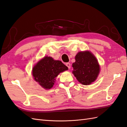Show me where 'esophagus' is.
Returning a JSON list of instances; mask_svg holds the SVG:
<instances>
[{
	"label": "esophagus",
	"mask_w": 127,
	"mask_h": 127,
	"mask_svg": "<svg viewBox=\"0 0 127 127\" xmlns=\"http://www.w3.org/2000/svg\"><path fill=\"white\" fill-rule=\"evenodd\" d=\"M65 65H66V66H67V67H68V69H70V66H71V65H70V64L69 63H66L65 64Z\"/></svg>",
	"instance_id": "obj_1"
}]
</instances>
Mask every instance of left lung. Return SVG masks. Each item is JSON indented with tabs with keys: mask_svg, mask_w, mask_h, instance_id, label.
Here are the masks:
<instances>
[{
	"mask_svg": "<svg viewBox=\"0 0 127 127\" xmlns=\"http://www.w3.org/2000/svg\"><path fill=\"white\" fill-rule=\"evenodd\" d=\"M72 73L81 83L88 85L98 77L100 68L96 58L89 51L80 52L75 56V62L72 65Z\"/></svg>",
	"mask_w": 127,
	"mask_h": 127,
	"instance_id": "obj_1",
	"label": "left lung"
}]
</instances>
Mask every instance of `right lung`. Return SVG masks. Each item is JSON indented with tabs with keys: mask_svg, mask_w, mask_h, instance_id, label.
Wrapping results in <instances>:
<instances>
[{
	"mask_svg": "<svg viewBox=\"0 0 127 127\" xmlns=\"http://www.w3.org/2000/svg\"><path fill=\"white\" fill-rule=\"evenodd\" d=\"M68 69L61 61H55L50 57H45L33 67V75L40 85L48 90L53 87L58 75Z\"/></svg>",
	"mask_w": 127,
	"mask_h": 127,
	"instance_id": "add662e5",
	"label": "right lung"
}]
</instances>
